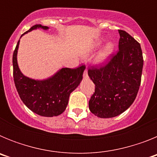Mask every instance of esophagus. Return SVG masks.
Instances as JSON below:
<instances>
[{"label":"esophagus","instance_id":"1","mask_svg":"<svg viewBox=\"0 0 157 157\" xmlns=\"http://www.w3.org/2000/svg\"><path fill=\"white\" fill-rule=\"evenodd\" d=\"M83 77H84V78H86L88 77V74H87V69H86L85 71H84V74H83Z\"/></svg>","mask_w":157,"mask_h":157}]
</instances>
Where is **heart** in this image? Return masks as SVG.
I'll return each instance as SVG.
<instances>
[{
	"label": "heart",
	"mask_w": 157,
	"mask_h": 157,
	"mask_svg": "<svg viewBox=\"0 0 157 157\" xmlns=\"http://www.w3.org/2000/svg\"><path fill=\"white\" fill-rule=\"evenodd\" d=\"M103 41L102 39H98V41L94 43V48H98L102 45ZM115 49V45L114 43L112 42V41H109L105 45V47L103 48V49L100 52V53L98 54V56L96 58V63H98V65H102L104 63H106L108 61V59H109V57L111 56V55L112 54L113 51Z\"/></svg>",
	"instance_id": "heart-1"
}]
</instances>
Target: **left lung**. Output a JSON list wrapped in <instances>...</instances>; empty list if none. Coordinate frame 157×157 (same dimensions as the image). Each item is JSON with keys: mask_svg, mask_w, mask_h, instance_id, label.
I'll use <instances>...</instances> for the list:
<instances>
[{"mask_svg": "<svg viewBox=\"0 0 157 157\" xmlns=\"http://www.w3.org/2000/svg\"><path fill=\"white\" fill-rule=\"evenodd\" d=\"M119 51L105 66L89 69L95 92L89 109L99 118H112L125 112L135 100L143 67L139 43L124 30H119Z\"/></svg>", "mask_w": 157, "mask_h": 157, "instance_id": "left-lung-1", "label": "left lung"}]
</instances>
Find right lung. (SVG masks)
<instances>
[{
    "label": "right lung",
    "instance_id": "add662e5",
    "mask_svg": "<svg viewBox=\"0 0 157 157\" xmlns=\"http://www.w3.org/2000/svg\"><path fill=\"white\" fill-rule=\"evenodd\" d=\"M38 28L48 30V27L45 26L34 25L21 37ZM19 45V40L14 51L12 64L14 82L19 98L24 105L36 114L45 117L59 116L66 109L71 93L78 86L82 80L85 65L75 69L63 67L48 78L33 79L25 76L19 69L17 62Z\"/></svg>",
    "mask_w": 157,
    "mask_h": 157
}]
</instances>
